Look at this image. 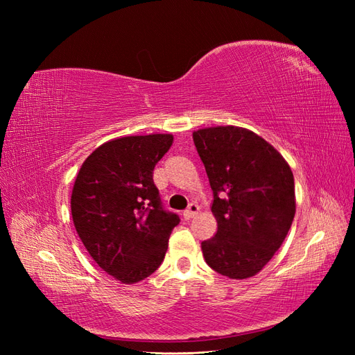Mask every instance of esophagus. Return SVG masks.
<instances>
[{
  "instance_id": "34e87169",
  "label": "esophagus",
  "mask_w": 355,
  "mask_h": 355,
  "mask_svg": "<svg viewBox=\"0 0 355 355\" xmlns=\"http://www.w3.org/2000/svg\"><path fill=\"white\" fill-rule=\"evenodd\" d=\"M198 210H200V207L197 206L196 202H191L189 206H188V209L184 211V218L187 219V220H189V219H192L196 216V214L198 213Z\"/></svg>"
}]
</instances>
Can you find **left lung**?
Wrapping results in <instances>:
<instances>
[{
	"label": "left lung",
	"instance_id": "obj_1",
	"mask_svg": "<svg viewBox=\"0 0 355 355\" xmlns=\"http://www.w3.org/2000/svg\"><path fill=\"white\" fill-rule=\"evenodd\" d=\"M213 191L214 237L201 243L207 265L220 275H256L280 249L296 211L295 179L265 139L243 127L192 133Z\"/></svg>",
	"mask_w": 355,
	"mask_h": 355
}]
</instances>
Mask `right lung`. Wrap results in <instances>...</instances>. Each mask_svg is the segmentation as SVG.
I'll return each mask as SVG.
<instances>
[{
	"label": "right lung",
	"mask_w": 355,
	"mask_h": 355,
	"mask_svg": "<svg viewBox=\"0 0 355 355\" xmlns=\"http://www.w3.org/2000/svg\"><path fill=\"white\" fill-rule=\"evenodd\" d=\"M171 144V135L114 139L87 157L75 179V230L96 263L121 283H137L158 270L180 222L163 207L153 179Z\"/></svg>",
	"instance_id": "right-lung-1"
}]
</instances>
